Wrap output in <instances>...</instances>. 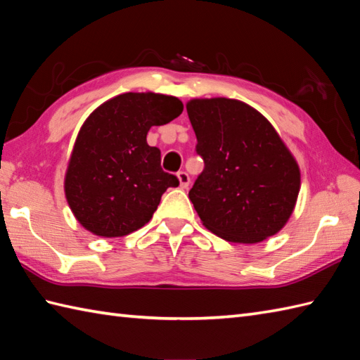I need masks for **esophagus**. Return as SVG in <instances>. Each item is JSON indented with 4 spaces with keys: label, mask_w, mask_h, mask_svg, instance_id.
I'll return each instance as SVG.
<instances>
[{
    "label": "esophagus",
    "mask_w": 360,
    "mask_h": 360,
    "mask_svg": "<svg viewBox=\"0 0 360 360\" xmlns=\"http://www.w3.org/2000/svg\"><path fill=\"white\" fill-rule=\"evenodd\" d=\"M177 177H179V180H180V186H181V188H188V186H189L191 179H189L188 172L180 171V172H177Z\"/></svg>",
    "instance_id": "1"
}]
</instances>
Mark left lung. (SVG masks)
<instances>
[{"label":"left lung","mask_w":360,"mask_h":360,"mask_svg":"<svg viewBox=\"0 0 360 360\" xmlns=\"http://www.w3.org/2000/svg\"><path fill=\"white\" fill-rule=\"evenodd\" d=\"M186 110L205 162L189 191L203 225L238 243L277 234L297 200L300 171L274 127L238 100H191Z\"/></svg>","instance_id":"8db88e82"}]
</instances>
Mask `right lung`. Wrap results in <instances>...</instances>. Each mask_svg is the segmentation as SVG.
I'll return each mask as SVG.
<instances>
[{
  "label": "right lung",
  "instance_id": "obj_1",
  "mask_svg": "<svg viewBox=\"0 0 360 360\" xmlns=\"http://www.w3.org/2000/svg\"><path fill=\"white\" fill-rule=\"evenodd\" d=\"M179 98L127 92L103 103L79 129L68 166L65 191L82 225L101 237H122L153 219L167 188L179 186L162 169L160 149L148 131L177 118Z\"/></svg>",
  "mask_w": 360,
  "mask_h": 360
}]
</instances>
